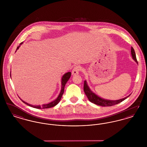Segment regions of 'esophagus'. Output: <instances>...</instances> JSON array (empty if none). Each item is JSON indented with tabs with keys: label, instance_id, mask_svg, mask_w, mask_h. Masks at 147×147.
I'll use <instances>...</instances> for the list:
<instances>
[{
	"label": "esophagus",
	"instance_id": "obj_1",
	"mask_svg": "<svg viewBox=\"0 0 147 147\" xmlns=\"http://www.w3.org/2000/svg\"><path fill=\"white\" fill-rule=\"evenodd\" d=\"M81 70V68L79 66H76L71 71V74L73 76H75V75H77L79 74V71Z\"/></svg>",
	"mask_w": 147,
	"mask_h": 147
}]
</instances>
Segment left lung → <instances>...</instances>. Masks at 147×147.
Returning a JSON list of instances; mask_svg holds the SVG:
<instances>
[{
	"label": "left lung",
	"instance_id": "1",
	"mask_svg": "<svg viewBox=\"0 0 147 147\" xmlns=\"http://www.w3.org/2000/svg\"><path fill=\"white\" fill-rule=\"evenodd\" d=\"M131 55H132V57L133 60L138 64L136 53L132 47H131ZM84 91L87 98L91 102L95 104L96 105L101 106H111L113 105L118 104L119 103L121 102L122 101H123V100H125L127 98H128L131 95L130 94L128 96H126V98H122L117 100H110L105 99L98 96L96 94H95L93 91L91 90L86 80H84Z\"/></svg>",
	"mask_w": 147,
	"mask_h": 147
}]
</instances>
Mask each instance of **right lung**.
I'll use <instances>...</instances> for the list:
<instances>
[{
	"mask_svg": "<svg viewBox=\"0 0 147 147\" xmlns=\"http://www.w3.org/2000/svg\"><path fill=\"white\" fill-rule=\"evenodd\" d=\"M22 43H23V42H21V43L20 44V45L17 47L15 52H16V51L18 49H19V47H20V45H22ZM70 76H71V72H67V73H65L63 75V77H62V80H61V83H61V90L59 94L58 95V97L57 98L56 100H53V101L49 102V104H43L42 105H32L29 104L28 103L26 102L25 101H23L22 99H21V100L24 103H25V104L28 105V106H30L31 107H32L34 108H36V109H49V108L52 107H53V106L57 105L59 102V101H60V100H61V99L62 98V96L63 95L64 90V86H65V84L67 83V82L69 79ZM10 77H11V73H10Z\"/></svg>",
	"mask_w": 147,
	"mask_h": 147,
	"instance_id": "add662e5",
	"label": "right lung"
}]
</instances>
